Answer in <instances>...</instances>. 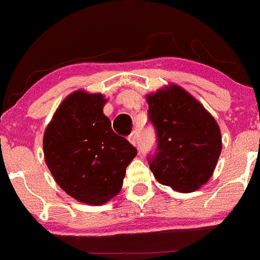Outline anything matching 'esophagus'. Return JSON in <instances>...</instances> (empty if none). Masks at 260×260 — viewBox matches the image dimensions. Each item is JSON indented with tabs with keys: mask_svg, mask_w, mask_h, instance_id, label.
<instances>
[{
	"mask_svg": "<svg viewBox=\"0 0 260 260\" xmlns=\"http://www.w3.org/2000/svg\"><path fill=\"white\" fill-rule=\"evenodd\" d=\"M127 140H129L133 145H136V144H138V138H136V134L135 133L130 134V135L127 136Z\"/></svg>",
	"mask_w": 260,
	"mask_h": 260,
	"instance_id": "esophagus-1",
	"label": "esophagus"
}]
</instances>
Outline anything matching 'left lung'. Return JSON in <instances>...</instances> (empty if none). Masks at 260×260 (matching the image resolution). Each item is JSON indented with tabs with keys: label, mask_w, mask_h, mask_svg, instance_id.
<instances>
[{
	"label": "left lung",
	"mask_w": 260,
	"mask_h": 260,
	"mask_svg": "<svg viewBox=\"0 0 260 260\" xmlns=\"http://www.w3.org/2000/svg\"><path fill=\"white\" fill-rule=\"evenodd\" d=\"M158 136L150 171L159 183L189 193L214 174L222 149L216 120L191 93L169 84L146 94Z\"/></svg>",
	"instance_id": "left-lung-1"
}]
</instances>
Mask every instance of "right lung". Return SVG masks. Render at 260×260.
I'll use <instances>...</instances> for the list:
<instances>
[{
	"mask_svg": "<svg viewBox=\"0 0 260 260\" xmlns=\"http://www.w3.org/2000/svg\"><path fill=\"white\" fill-rule=\"evenodd\" d=\"M102 93L72 92L44 131L45 163L61 189L86 205H104L121 191L136 149L111 129Z\"/></svg>",
	"mask_w": 260,
	"mask_h": 260,
	"instance_id": "right-lung-1",
	"label": "right lung"
}]
</instances>
